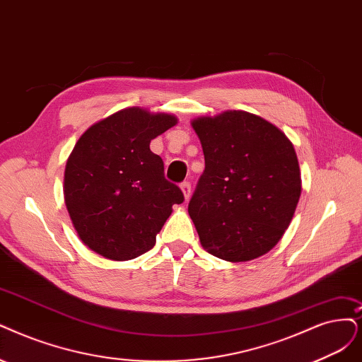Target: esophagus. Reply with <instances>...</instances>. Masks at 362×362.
<instances>
[{"label":"esophagus","mask_w":362,"mask_h":362,"mask_svg":"<svg viewBox=\"0 0 362 362\" xmlns=\"http://www.w3.org/2000/svg\"><path fill=\"white\" fill-rule=\"evenodd\" d=\"M180 189H182V192L185 195V199H186V202H188V199L191 198V183L189 182H183L180 185Z\"/></svg>","instance_id":"34e87169"}]
</instances>
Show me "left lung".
<instances>
[{"mask_svg": "<svg viewBox=\"0 0 362 362\" xmlns=\"http://www.w3.org/2000/svg\"><path fill=\"white\" fill-rule=\"evenodd\" d=\"M191 125L206 160L188 206L202 246L230 262L262 257L288 230L301 195L291 140L243 110L202 116Z\"/></svg>", "mask_w": 362, "mask_h": 362, "instance_id": "left-lung-1", "label": "left lung"}]
</instances>
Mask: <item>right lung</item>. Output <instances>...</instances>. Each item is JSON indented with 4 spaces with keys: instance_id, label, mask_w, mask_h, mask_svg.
I'll list each match as a JSON object with an SVG mask.
<instances>
[{
    "instance_id": "obj_1",
    "label": "right lung",
    "mask_w": 362,
    "mask_h": 362,
    "mask_svg": "<svg viewBox=\"0 0 362 362\" xmlns=\"http://www.w3.org/2000/svg\"><path fill=\"white\" fill-rule=\"evenodd\" d=\"M177 124L168 113L128 107L90 125L66 159L64 198L80 240L113 261L134 259L155 246L156 234L183 203L164 177L151 141Z\"/></svg>"
}]
</instances>
